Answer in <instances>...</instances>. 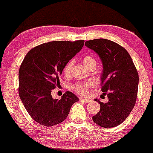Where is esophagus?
Here are the masks:
<instances>
[{
  "mask_svg": "<svg viewBox=\"0 0 153 153\" xmlns=\"http://www.w3.org/2000/svg\"><path fill=\"white\" fill-rule=\"evenodd\" d=\"M80 101H82V102L88 103L91 101L90 99H84V98H80Z\"/></svg>",
  "mask_w": 153,
  "mask_h": 153,
  "instance_id": "1",
  "label": "esophagus"
}]
</instances>
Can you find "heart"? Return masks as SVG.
I'll return each instance as SVG.
<instances>
[{"label": "heart", "instance_id": "heart-1", "mask_svg": "<svg viewBox=\"0 0 153 153\" xmlns=\"http://www.w3.org/2000/svg\"><path fill=\"white\" fill-rule=\"evenodd\" d=\"M82 61L84 65H85V68H89L90 67L93 65L96 66V59H95V57L92 55V54H86V55L83 56L82 58ZM73 65V60L69 61V62L65 65V66L64 67V69H63V73H64L65 75L68 76V75L71 74ZM93 85H94L93 82L89 81L84 82H78V83L73 85L72 88H73V89L75 91V92L78 93V94L82 95V96H85V95L88 94L89 90H90L91 87H93Z\"/></svg>", "mask_w": 153, "mask_h": 153}]
</instances>
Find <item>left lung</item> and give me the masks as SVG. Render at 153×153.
Masks as SVG:
<instances>
[{
	"label": "left lung",
	"mask_w": 153,
	"mask_h": 153,
	"mask_svg": "<svg viewBox=\"0 0 153 153\" xmlns=\"http://www.w3.org/2000/svg\"><path fill=\"white\" fill-rule=\"evenodd\" d=\"M85 45L99 54L102 61L101 91L108 98L105 103L98 100L101 108L93 121L104 128L114 127L127 119L136 103L137 71L126 49L114 42L98 39L86 41Z\"/></svg>",
	"instance_id": "1"
}]
</instances>
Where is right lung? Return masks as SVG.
Returning <instances> with one entry per match:
<instances>
[{"mask_svg": "<svg viewBox=\"0 0 153 153\" xmlns=\"http://www.w3.org/2000/svg\"><path fill=\"white\" fill-rule=\"evenodd\" d=\"M84 40L54 41L29 51L19 71V94L26 110L36 122L45 127L61 123L78 98L70 91L61 99L51 95L59 83L64 67L83 47Z\"/></svg>", "mask_w": 153, "mask_h": 153, "instance_id": "right-lung-1", "label": "right lung"}]
</instances>
